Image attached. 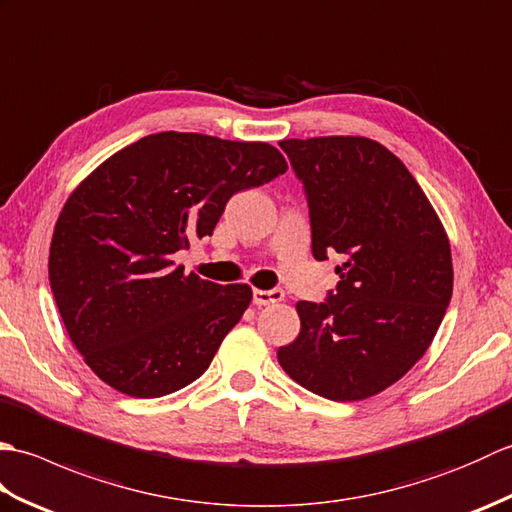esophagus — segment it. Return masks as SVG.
Returning a JSON list of instances; mask_svg holds the SVG:
<instances>
[{
  "mask_svg": "<svg viewBox=\"0 0 512 512\" xmlns=\"http://www.w3.org/2000/svg\"><path fill=\"white\" fill-rule=\"evenodd\" d=\"M284 299V290L273 288V290H253V303L255 306H270V303H277Z\"/></svg>",
  "mask_w": 512,
  "mask_h": 512,
  "instance_id": "1",
  "label": "esophagus"
}]
</instances>
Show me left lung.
Here are the masks:
<instances>
[{
	"instance_id": "1",
	"label": "left lung",
	"mask_w": 512,
	"mask_h": 512,
	"mask_svg": "<svg viewBox=\"0 0 512 512\" xmlns=\"http://www.w3.org/2000/svg\"><path fill=\"white\" fill-rule=\"evenodd\" d=\"M308 200L312 255L339 253V284L299 301L301 332L277 350L312 394L363 400L394 385L436 336L453 292L447 233L409 169L376 140H281Z\"/></svg>"
}]
</instances>
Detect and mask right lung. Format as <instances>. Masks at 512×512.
Returning a JSON list of instances; mask_svg holds the SVG:
<instances>
[{"label":"right lung","instance_id":"add662e5","mask_svg":"<svg viewBox=\"0 0 512 512\" xmlns=\"http://www.w3.org/2000/svg\"><path fill=\"white\" fill-rule=\"evenodd\" d=\"M286 169L268 143L160 132L76 187L54 226L50 288L74 347L103 383L160 398L206 372L253 290L184 275L171 255L211 235L235 193Z\"/></svg>","mask_w":512,"mask_h":512}]
</instances>
